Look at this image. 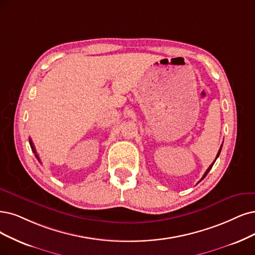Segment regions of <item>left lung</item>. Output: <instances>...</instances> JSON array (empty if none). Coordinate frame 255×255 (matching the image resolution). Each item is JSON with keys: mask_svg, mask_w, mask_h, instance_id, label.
<instances>
[{"mask_svg": "<svg viewBox=\"0 0 255 255\" xmlns=\"http://www.w3.org/2000/svg\"><path fill=\"white\" fill-rule=\"evenodd\" d=\"M222 147H223V144H222V146H221V148H220V150H219V152H218V154H216V157H215V159H214V162H213V163H212V164H211V165L209 166V168H208V169H207V170H206V172H205V174H204V175H203V177L201 178V181L203 180V178H205V176H206L207 174H208V172L210 171V169H211V168H212V166L214 165V163H215V161H216V158H218V157L220 156V153H221V150H222Z\"/></svg>", "mask_w": 255, "mask_h": 255, "instance_id": "left-lung-1", "label": "left lung"}]
</instances>
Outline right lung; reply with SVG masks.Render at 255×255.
<instances>
[{
    "instance_id": "1",
    "label": "right lung",
    "mask_w": 255,
    "mask_h": 255,
    "mask_svg": "<svg viewBox=\"0 0 255 255\" xmlns=\"http://www.w3.org/2000/svg\"><path fill=\"white\" fill-rule=\"evenodd\" d=\"M29 144H30V147H31V149H32V151H33V153H34L35 157L37 158V161H39V162L41 163V159H40L39 155H37V153H36V150H35V147H34V145H33V143H32V140H31V138H30V137H29Z\"/></svg>"
}]
</instances>
